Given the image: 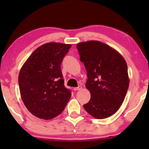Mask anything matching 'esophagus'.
I'll return each instance as SVG.
<instances>
[{
    "instance_id": "1",
    "label": "esophagus",
    "mask_w": 149,
    "mask_h": 149,
    "mask_svg": "<svg viewBox=\"0 0 149 149\" xmlns=\"http://www.w3.org/2000/svg\"><path fill=\"white\" fill-rule=\"evenodd\" d=\"M81 88H82V87H81V86H78L77 87H74V91H79V90H81Z\"/></svg>"
}]
</instances>
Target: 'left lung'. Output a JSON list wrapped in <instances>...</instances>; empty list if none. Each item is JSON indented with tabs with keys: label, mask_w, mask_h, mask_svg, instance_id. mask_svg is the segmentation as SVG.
<instances>
[{
	"label": "left lung",
	"mask_w": 149,
	"mask_h": 149,
	"mask_svg": "<svg viewBox=\"0 0 149 149\" xmlns=\"http://www.w3.org/2000/svg\"><path fill=\"white\" fill-rule=\"evenodd\" d=\"M77 47L87 70L85 86L91 93L90 100L83 107L96 119L109 117L119 110L129 87L125 60L115 49L100 41L79 42Z\"/></svg>",
	"instance_id": "left-lung-1"
}]
</instances>
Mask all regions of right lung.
I'll return each mask as SVG.
<instances>
[{
    "label": "right lung",
    "instance_id": "add662e5",
    "mask_svg": "<svg viewBox=\"0 0 149 149\" xmlns=\"http://www.w3.org/2000/svg\"><path fill=\"white\" fill-rule=\"evenodd\" d=\"M70 44L47 42L38 47L20 70L18 83L22 101L35 117L49 120L62 113L71 97L64 86L61 63Z\"/></svg>",
    "mask_w": 149,
    "mask_h": 149
}]
</instances>
